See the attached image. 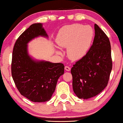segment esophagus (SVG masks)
<instances>
[{"instance_id": "esophagus-1", "label": "esophagus", "mask_w": 123, "mask_h": 123, "mask_svg": "<svg viewBox=\"0 0 123 123\" xmlns=\"http://www.w3.org/2000/svg\"><path fill=\"white\" fill-rule=\"evenodd\" d=\"M65 69L66 71H70L71 69H70V68L69 67V66H65Z\"/></svg>"}]
</instances>
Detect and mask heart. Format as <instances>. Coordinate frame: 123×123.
<instances>
[{
  "label": "heart",
  "instance_id": "obj_1",
  "mask_svg": "<svg viewBox=\"0 0 123 123\" xmlns=\"http://www.w3.org/2000/svg\"><path fill=\"white\" fill-rule=\"evenodd\" d=\"M94 32L91 26L72 24L60 29L55 39L60 47L67 48V55L70 60H79L86 55L91 46ZM60 54V52H57Z\"/></svg>",
  "mask_w": 123,
  "mask_h": 123
}]
</instances>
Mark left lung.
<instances>
[{
  "instance_id": "8db88e82",
  "label": "left lung",
  "mask_w": 123,
  "mask_h": 123,
  "mask_svg": "<svg viewBox=\"0 0 123 123\" xmlns=\"http://www.w3.org/2000/svg\"><path fill=\"white\" fill-rule=\"evenodd\" d=\"M94 29L92 45L71 69L73 91L84 99L95 97L105 88L112 69L109 39L97 24Z\"/></svg>"
}]
</instances>
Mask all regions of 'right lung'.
<instances>
[{
  "label": "right lung",
  "mask_w": 123,
  "mask_h": 123,
  "mask_svg": "<svg viewBox=\"0 0 123 123\" xmlns=\"http://www.w3.org/2000/svg\"><path fill=\"white\" fill-rule=\"evenodd\" d=\"M39 36L48 37L41 23L31 25L18 38L12 51V74L21 95L32 102H44L51 98L64 65L35 60L29 55L28 43Z\"/></svg>",
  "instance_id": "add662e5"
}]
</instances>
